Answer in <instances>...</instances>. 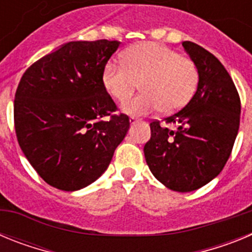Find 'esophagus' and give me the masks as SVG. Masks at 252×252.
Wrapping results in <instances>:
<instances>
[{
  "label": "esophagus",
  "instance_id": "34e87169",
  "mask_svg": "<svg viewBox=\"0 0 252 252\" xmlns=\"http://www.w3.org/2000/svg\"><path fill=\"white\" fill-rule=\"evenodd\" d=\"M139 121H140V120L136 119V117H132V116H131V117H130V124L131 125H133V124H135V122H139Z\"/></svg>",
  "mask_w": 252,
  "mask_h": 252
}]
</instances>
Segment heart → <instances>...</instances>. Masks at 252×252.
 <instances>
[{"label":"heart","instance_id":"b5f03b06","mask_svg":"<svg viewBox=\"0 0 252 252\" xmlns=\"http://www.w3.org/2000/svg\"><path fill=\"white\" fill-rule=\"evenodd\" d=\"M102 83L117 102L130 98L140 83L141 94L122 106L126 113L145 115L160 108L164 112H174L194 94L198 70L192 60L180 57L168 46L142 43L125 53L124 64L107 63Z\"/></svg>","mask_w":252,"mask_h":252}]
</instances>
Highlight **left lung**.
<instances>
[{
	"label": "left lung",
	"instance_id": "left-lung-1",
	"mask_svg": "<svg viewBox=\"0 0 252 252\" xmlns=\"http://www.w3.org/2000/svg\"><path fill=\"white\" fill-rule=\"evenodd\" d=\"M198 70L194 95L178 112L150 124L144 154L153 175L166 188L192 192L215 179L226 165L239 132L241 102L221 62L192 41H183Z\"/></svg>",
	"mask_w": 252,
	"mask_h": 252
}]
</instances>
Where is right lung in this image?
Masks as SVG:
<instances>
[{"mask_svg":"<svg viewBox=\"0 0 252 252\" xmlns=\"http://www.w3.org/2000/svg\"><path fill=\"white\" fill-rule=\"evenodd\" d=\"M120 41H70L26 69L15 94L19 145L37 174L74 192L110 165L130 127L104 90L102 73ZM106 115L110 120H102Z\"/></svg>","mask_w":252,"mask_h":252,"instance_id":"obj_1","label":"right lung"}]
</instances>
